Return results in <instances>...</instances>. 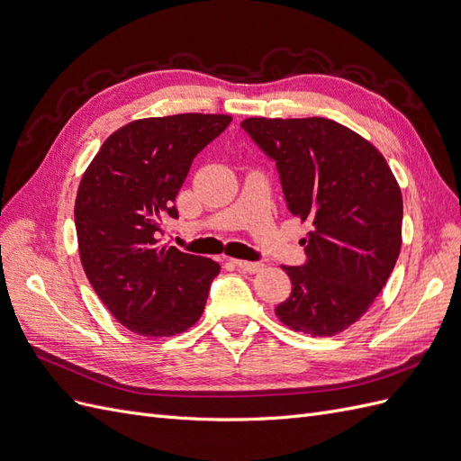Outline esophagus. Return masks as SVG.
<instances>
[{"mask_svg":"<svg viewBox=\"0 0 461 461\" xmlns=\"http://www.w3.org/2000/svg\"><path fill=\"white\" fill-rule=\"evenodd\" d=\"M232 263H234L236 267H239V269H242V271H248V273H259V271H263V263H259V261L232 259Z\"/></svg>","mask_w":461,"mask_h":461,"instance_id":"esophagus-1","label":"esophagus"}]
</instances>
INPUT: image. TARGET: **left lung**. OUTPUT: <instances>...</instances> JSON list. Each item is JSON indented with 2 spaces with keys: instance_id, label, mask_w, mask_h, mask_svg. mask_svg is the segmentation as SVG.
I'll return each mask as SVG.
<instances>
[{
  "instance_id": "left-lung-1",
  "label": "left lung",
  "mask_w": 461,
  "mask_h": 461,
  "mask_svg": "<svg viewBox=\"0 0 461 461\" xmlns=\"http://www.w3.org/2000/svg\"><path fill=\"white\" fill-rule=\"evenodd\" d=\"M242 129L276 161L288 212L312 230L308 263L283 269L292 294L276 317L292 330L334 337L381 294L402 248V190L383 153L344 124L249 117Z\"/></svg>"
}]
</instances>
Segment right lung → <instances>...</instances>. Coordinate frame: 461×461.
<instances>
[{
    "label": "right lung",
    "instance_id": "obj_1",
    "mask_svg": "<svg viewBox=\"0 0 461 461\" xmlns=\"http://www.w3.org/2000/svg\"><path fill=\"white\" fill-rule=\"evenodd\" d=\"M230 115L136 119L111 134L80 178L78 252L92 288L122 327L148 339L175 337L202 317L221 265L161 244L176 219V194L198 153Z\"/></svg>",
    "mask_w": 461,
    "mask_h": 461
}]
</instances>
